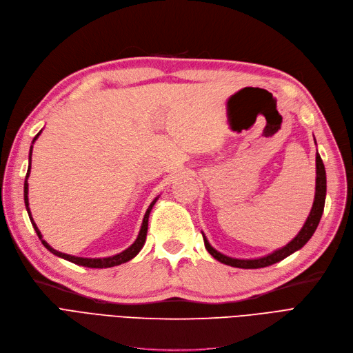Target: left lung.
Instances as JSON below:
<instances>
[{
  "mask_svg": "<svg viewBox=\"0 0 353 353\" xmlns=\"http://www.w3.org/2000/svg\"><path fill=\"white\" fill-rule=\"evenodd\" d=\"M317 144V143H315ZM315 196H314V203L311 212L307 217L305 223L301 228V230L298 232V235L288 242V244L282 248H277L273 252L263 255V257L259 259H234L229 257V255H225L222 252H219L217 250H214L210 242L205 238V235L203 234V239H204V247L205 250L209 251V254L212 257H214L217 261H221L226 265H232V267H238V269H261V267H267L272 265L274 263L282 261L283 259L289 257L290 254H294L295 251L301 250L307 242L311 239V236L314 235L315 229H317L321 214L324 212V203H325V191H327V179H325V169H324V163L321 161V157L317 152L315 154Z\"/></svg>",
  "mask_w": 353,
  "mask_h": 353,
  "instance_id": "obj_1",
  "label": "left lung"
}]
</instances>
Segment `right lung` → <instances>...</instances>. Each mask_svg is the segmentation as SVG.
<instances>
[{
  "label": "right lung",
  "mask_w": 353,
  "mask_h": 353,
  "mask_svg": "<svg viewBox=\"0 0 353 353\" xmlns=\"http://www.w3.org/2000/svg\"><path fill=\"white\" fill-rule=\"evenodd\" d=\"M41 132H42V130L38 132V134L34 136V139H33V141H32V145H30V150H29V168H28L26 179H24V205H26V210H28V214H29V217H30L32 226H33V229L36 230V234H38L39 239L42 241L43 247H45L48 251H51L54 255H57V257H59V259H64V260L74 263V264H77V265L90 267V269H108V267L119 265V264L130 261L131 259H134L136 255L141 251V248H143V245H144V242H145V235H148V226H149V216H150V212H152V209H153L154 203L157 201V199H159V196H157V197L150 203L148 210H145V214H144V217H143V223H141V228H140V232H139L136 241L132 242V244H131L127 250H124L123 252H119V254L111 255V257H103V259L76 257V255H70V254H65V252H61V251L54 250V248L43 239V236H42V234H41V230L38 229V226H36V223H34V221H33V217H32V213H30V209H29V197H28V194H29V182H28V178H29V175H30L32 150H33V144H34L36 140H38V137L41 136Z\"/></svg>",
  "instance_id": "1"
}]
</instances>
